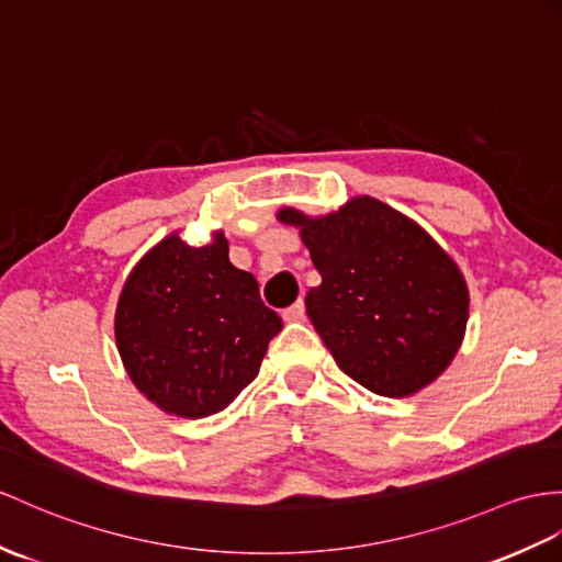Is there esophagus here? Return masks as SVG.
I'll return each mask as SVG.
<instances>
[{
  "label": "esophagus",
  "mask_w": 562,
  "mask_h": 562,
  "mask_svg": "<svg viewBox=\"0 0 562 562\" xmlns=\"http://www.w3.org/2000/svg\"><path fill=\"white\" fill-rule=\"evenodd\" d=\"M305 317V303L303 300H297V303H293L291 307L283 310V319L285 322H300Z\"/></svg>",
  "instance_id": "34e87169"
}]
</instances>
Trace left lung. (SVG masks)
Instances as JSON below:
<instances>
[{"mask_svg": "<svg viewBox=\"0 0 562 562\" xmlns=\"http://www.w3.org/2000/svg\"><path fill=\"white\" fill-rule=\"evenodd\" d=\"M300 226L322 283L307 314L344 372L376 395L403 398L429 386L456 358L470 295L458 265L407 216L374 198Z\"/></svg>", "mask_w": 562, "mask_h": 562, "instance_id": "1", "label": "left lung"}]
</instances>
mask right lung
Masks as SVG:
<instances>
[{"label":"right lung","instance_id":"obj_1","mask_svg":"<svg viewBox=\"0 0 562 562\" xmlns=\"http://www.w3.org/2000/svg\"><path fill=\"white\" fill-rule=\"evenodd\" d=\"M281 328L252 273L228 262L224 234L204 248L176 234L155 245L123 285L114 322L133 384L190 419L234 403Z\"/></svg>","mask_w":562,"mask_h":562}]
</instances>
